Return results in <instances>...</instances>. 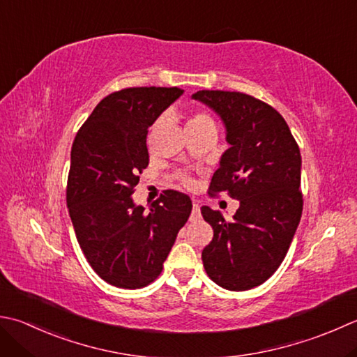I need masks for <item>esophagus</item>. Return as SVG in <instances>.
<instances>
[{
	"mask_svg": "<svg viewBox=\"0 0 357 357\" xmlns=\"http://www.w3.org/2000/svg\"><path fill=\"white\" fill-rule=\"evenodd\" d=\"M190 220H192V221H198V220H201V208H199V206H198V204H193V207H192Z\"/></svg>",
	"mask_w": 357,
	"mask_h": 357,
	"instance_id": "1",
	"label": "esophagus"
}]
</instances>
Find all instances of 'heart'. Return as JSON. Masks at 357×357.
Here are the masks:
<instances>
[{"label":"heart","instance_id":"obj_1","mask_svg":"<svg viewBox=\"0 0 357 357\" xmlns=\"http://www.w3.org/2000/svg\"><path fill=\"white\" fill-rule=\"evenodd\" d=\"M204 122H212V119L208 117L207 114L198 113V114H195V116L190 119V121L187 122V125H197V123H204ZM185 183H187V184H190V181L185 179Z\"/></svg>","mask_w":357,"mask_h":357}]
</instances>
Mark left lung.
<instances>
[{
  "instance_id": "left-lung-1",
  "label": "left lung",
  "mask_w": 357,
  "mask_h": 357,
  "mask_svg": "<svg viewBox=\"0 0 357 357\" xmlns=\"http://www.w3.org/2000/svg\"><path fill=\"white\" fill-rule=\"evenodd\" d=\"M192 99L220 116L229 149L213 173L211 192L240 201L232 221L202 206L213 229L202 250L207 275L229 291H248L274 274L302 216V156L282 114L243 93L198 91Z\"/></svg>"
}]
</instances>
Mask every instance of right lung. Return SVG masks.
Wrapping results in <instances>:
<instances>
[{
  "label": "right lung",
  "instance_id": "add662e5",
  "mask_svg": "<svg viewBox=\"0 0 357 357\" xmlns=\"http://www.w3.org/2000/svg\"><path fill=\"white\" fill-rule=\"evenodd\" d=\"M183 93L156 86L117 91L100 100L74 139L69 216L91 268L117 288L155 280L190 216L184 193L167 190L149 212L131 197L149 165V128Z\"/></svg>",
  "mask_w": 357,
  "mask_h": 357
}]
</instances>
